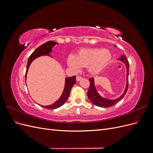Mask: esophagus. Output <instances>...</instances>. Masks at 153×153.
I'll list each match as a JSON object with an SVG mask.
<instances>
[{"label": "esophagus", "instance_id": "obj_1", "mask_svg": "<svg viewBox=\"0 0 153 153\" xmlns=\"http://www.w3.org/2000/svg\"><path fill=\"white\" fill-rule=\"evenodd\" d=\"M82 79V76H76V81H77V82H79V81H80Z\"/></svg>", "mask_w": 153, "mask_h": 153}]
</instances>
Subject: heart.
<instances>
[{
  "label": "heart",
  "instance_id": "obj_1",
  "mask_svg": "<svg viewBox=\"0 0 153 153\" xmlns=\"http://www.w3.org/2000/svg\"><path fill=\"white\" fill-rule=\"evenodd\" d=\"M112 55L107 50L99 48L82 49L76 56L69 55L67 62L69 66L75 70H80L82 66L87 67L91 73L101 72L107 65Z\"/></svg>",
  "mask_w": 153,
  "mask_h": 153
}]
</instances>
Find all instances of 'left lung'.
<instances>
[{
    "instance_id": "obj_1",
    "label": "left lung",
    "mask_w": 153,
    "mask_h": 153,
    "mask_svg": "<svg viewBox=\"0 0 153 153\" xmlns=\"http://www.w3.org/2000/svg\"><path fill=\"white\" fill-rule=\"evenodd\" d=\"M115 47V45H114ZM119 61H121V62H124L125 65L126 66V72H127V75H126V88H125L124 92L123 94L119 97V98L115 99V100H108L103 98L101 97L98 92H97V90L94 85V78H89V82H90V86L89 87V90L87 92V96L89 99L91 100V102L94 104L95 105L100 106V107H110V106H112L116 103H117L119 101H121L123 97L126 94L127 90L128 89V75H129V62L128 59L125 55H121V57L117 59Z\"/></svg>"
}]
</instances>
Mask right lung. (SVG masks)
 I'll list each match as a JSON object with an SVG mask.
<instances>
[{
	"label": "right lung",
	"instance_id": "1",
	"mask_svg": "<svg viewBox=\"0 0 153 153\" xmlns=\"http://www.w3.org/2000/svg\"><path fill=\"white\" fill-rule=\"evenodd\" d=\"M57 44V43L56 42H55V41H47V42L41 45L38 48H36L34 51V52L30 55V57H29V59H28V61H27V69H26V73H25V81H26L27 71H28V69L30 65L31 62L37 57L42 56V55H48V56L52 57L50 55V53L52 52V48ZM75 84H76V76H73L71 77L66 78L65 86H64L63 92L61 96L60 97V98L57 101H55V103H53V104L50 105H48V106H43L40 105H39L43 106V108H48V109H55L60 107V106H61L66 102V101L69 96V94H70L71 88Z\"/></svg>",
	"mask_w": 153,
	"mask_h": 153
}]
</instances>
